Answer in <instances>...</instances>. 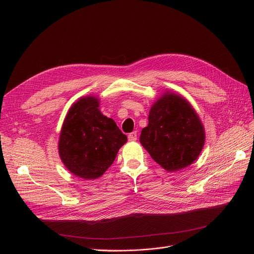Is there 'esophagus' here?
I'll return each instance as SVG.
<instances>
[{
  "label": "esophagus",
  "instance_id": "esophagus-1",
  "mask_svg": "<svg viewBox=\"0 0 254 254\" xmlns=\"http://www.w3.org/2000/svg\"><path fill=\"white\" fill-rule=\"evenodd\" d=\"M137 139V133L136 131H132L131 133L128 134V140L129 141H135Z\"/></svg>",
  "mask_w": 254,
  "mask_h": 254
}]
</instances>
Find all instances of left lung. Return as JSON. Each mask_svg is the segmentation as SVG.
I'll list each match as a JSON object with an SVG mask.
<instances>
[{"label": "left lung", "mask_w": 254, "mask_h": 254, "mask_svg": "<svg viewBox=\"0 0 254 254\" xmlns=\"http://www.w3.org/2000/svg\"><path fill=\"white\" fill-rule=\"evenodd\" d=\"M140 142L158 164L177 172L198 158L204 144V130L186 99L167 93L151 107Z\"/></svg>", "instance_id": "left-lung-1"}]
</instances>
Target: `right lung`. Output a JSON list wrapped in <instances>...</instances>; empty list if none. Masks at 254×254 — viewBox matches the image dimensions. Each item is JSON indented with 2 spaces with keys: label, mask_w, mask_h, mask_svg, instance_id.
I'll return each instance as SVG.
<instances>
[{
  "label": "right lung",
  "mask_w": 254,
  "mask_h": 254,
  "mask_svg": "<svg viewBox=\"0 0 254 254\" xmlns=\"http://www.w3.org/2000/svg\"><path fill=\"white\" fill-rule=\"evenodd\" d=\"M98 99L82 97L68 110L59 137V155L66 168L83 179H96L113 163L127 142L112 119L98 110Z\"/></svg>",
  "instance_id": "add662e5"
}]
</instances>
